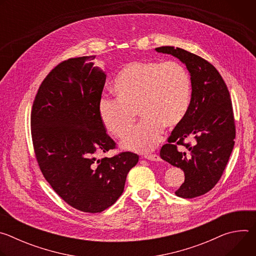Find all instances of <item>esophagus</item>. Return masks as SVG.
Listing matches in <instances>:
<instances>
[{
    "mask_svg": "<svg viewBox=\"0 0 256 256\" xmlns=\"http://www.w3.org/2000/svg\"><path fill=\"white\" fill-rule=\"evenodd\" d=\"M144 159L150 160V161H160L161 158L156 155V154H149V155H144Z\"/></svg>",
    "mask_w": 256,
    "mask_h": 256,
    "instance_id": "34e87169",
    "label": "esophagus"
}]
</instances>
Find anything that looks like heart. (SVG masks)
<instances>
[{"label": "heart", "mask_w": 256, "mask_h": 256, "mask_svg": "<svg viewBox=\"0 0 256 256\" xmlns=\"http://www.w3.org/2000/svg\"><path fill=\"white\" fill-rule=\"evenodd\" d=\"M116 99L101 98L98 114L105 130L118 138L132 128L136 112L142 122L120 144L128 151L147 153L158 144L163 126L174 128L190 103L192 81L176 62L138 60L126 64L112 82Z\"/></svg>", "instance_id": "obj_1"}]
</instances>
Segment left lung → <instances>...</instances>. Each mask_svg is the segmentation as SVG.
<instances>
[{
	"instance_id": "left-lung-1",
	"label": "left lung",
	"mask_w": 256,
	"mask_h": 256,
	"mask_svg": "<svg viewBox=\"0 0 256 256\" xmlns=\"http://www.w3.org/2000/svg\"><path fill=\"white\" fill-rule=\"evenodd\" d=\"M156 52L171 54L184 62L192 81V99L182 122L175 126L168 144L161 148L163 160L184 172V182L177 196L192 198L210 192L220 180L234 147L235 122L228 88L216 68L202 58L174 46ZM194 138L195 144H186ZM184 145L188 154L179 152Z\"/></svg>"
}]
</instances>
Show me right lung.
<instances>
[{
  "mask_svg": "<svg viewBox=\"0 0 256 256\" xmlns=\"http://www.w3.org/2000/svg\"><path fill=\"white\" fill-rule=\"evenodd\" d=\"M94 58H68L52 70L31 112L33 147L44 178L66 204L92 214L118 200L138 161L130 152L95 158L114 149L116 142L98 114L106 75Z\"/></svg>",
  "mask_w": 256,
  "mask_h": 256,
  "instance_id": "add662e5",
  "label": "right lung"
}]
</instances>
